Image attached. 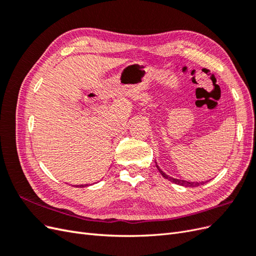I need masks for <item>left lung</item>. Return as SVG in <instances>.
Instances as JSON below:
<instances>
[{"label":"left lung","mask_w":256,"mask_h":256,"mask_svg":"<svg viewBox=\"0 0 256 256\" xmlns=\"http://www.w3.org/2000/svg\"><path fill=\"white\" fill-rule=\"evenodd\" d=\"M156 166H157V168L159 170V172H160V174L164 176V178H166V180H168L170 182H174V184H180V186H184V187H191V188H194V187H198V186H202V184H204L205 182H187V180H177V178H173V177H171V176H168V175H166L164 171H162V170L158 166V164H157V162H156Z\"/></svg>","instance_id":"8db88e82"}]
</instances>
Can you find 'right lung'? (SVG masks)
Here are the masks:
<instances>
[{
  "label": "right lung",
  "mask_w": 256,
  "mask_h": 256,
  "mask_svg": "<svg viewBox=\"0 0 256 256\" xmlns=\"http://www.w3.org/2000/svg\"><path fill=\"white\" fill-rule=\"evenodd\" d=\"M86 186H88V184H78V186H76V187H79V188H82V187H86Z\"/></svg>",
  "instance_id": "right-lung-1"
}]
</instances>
